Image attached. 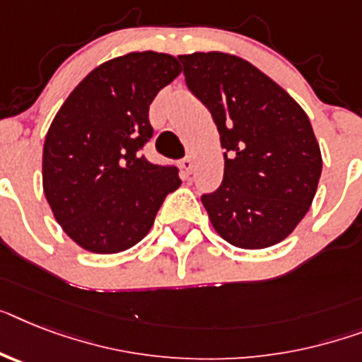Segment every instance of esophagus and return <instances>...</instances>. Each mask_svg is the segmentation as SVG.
Listing matches in <instances>:
<instances>
[{
    "instance_id": "esophagus-1",
    "label": "esophagus",
    "mask_w": 362,
    "mask_h": 362,
    "mask_svg": "<svg viewBox=\"0 0 362 362\" xmlns=\"http://www.w3.org/2000/svg\"><path fill=\"white\" fill-rule=\"evenodd\" d=\"M181 168H183L187 174H190V172L194 170V160L190 159V157H185V159L181 160Z\"/></svg>"
}]
</instances>
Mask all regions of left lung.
<instances>
[{
  "label": "left lung",
  "mask_w": 362,
  "mask_h": 362,
  "mask_svg": "<svg viewBox=\"0 0 362 362\" xmlns=\"http://www.w3.org/2000/svg\"><path fill=\"white\" fill-rule=\"evenodd\" d=\"M177 59L226 149L222 185L202 196L213 228L237 247L274 246L305 216L320 181V146L305 110L240 57L209 52Z\"/></svg>",
  "instance_id": "obj_1"
}]
</instances>
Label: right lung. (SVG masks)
<instances>
[{
  "label": "right lung",
  "instance_id": "obj_1",
  "mask_svg": "<svg viewBox=\"0 0 362 362\" xmlns=\"http://www.w3.org/2000/svg\"><path fill=\"white\" fill-rule=\"evenodd\" d=\"M181 74L166 53H127L74 88L44 142L42 183L53 216L92 253H118L148 235L164 198L181 185L175 166L140 149L153 136L149 105Z\"/></svg>",
  "mask_w": 362,
  "mask_h": 362
}]
</instances>
